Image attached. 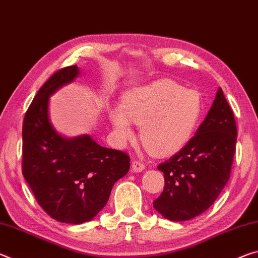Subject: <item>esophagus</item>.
Masks as SVG:
<instances>
[{"label": "esophagus", "mask_w": 258, "mask_h": 258, "mask_svg": "<svg viewBox=\"0 0 258 258\" xmlns=\"http://www.w3.org/2000/svg\"><path fill=\"white\" fill-rule=\"evenodd\" d=\"M145 169V164L140 160H134L132 163V171L133 172H142Z\"/></svg>", "instance_id": "1"}]
</instances>
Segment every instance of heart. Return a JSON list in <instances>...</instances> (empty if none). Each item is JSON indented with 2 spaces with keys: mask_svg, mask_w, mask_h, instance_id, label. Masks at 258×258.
I'll return each mask as SVG.
<instances>
[{
  "mask_svg": "<svg viewBox=\"0 0 258 258\" xmlns=\"http://www.w3.org/2000/svg\"><path fill=\"white\" fill-rule=\"evenodd\" d=\"M203 112L202 97L171 80H159L126 92L121 107L110 110L117 140L130 141L132 123L141 125L140 139L150 154L172 155L190 141Z\"/></svg>",
  "mask_w": 258,
  "mask_h": 258,
  "instance_id": "1",
  "label": "heart"
}]
</instances>
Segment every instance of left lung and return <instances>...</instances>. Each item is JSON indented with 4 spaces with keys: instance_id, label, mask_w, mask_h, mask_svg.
<instances>
[{
    "instance_id": "obj_1",
    "label": "left lung",
    "mask_w": 258,
    "mask_h": 258,
    "mask_svg": "<svg viewBox=\"0 0 258 258\" xmlns=\"http://www.w3.org/2000/svg\"><path fill=\"white\" fill-rule=\"evenodd\" d=\"M237 143L232 109L220 87L195 137L158 165L164 191L154 207L171 221H187L212 206L230 178Z\"/></svg>"
}]
</instances>
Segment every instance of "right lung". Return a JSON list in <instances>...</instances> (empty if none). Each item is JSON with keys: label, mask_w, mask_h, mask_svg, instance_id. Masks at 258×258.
Segmentation results:
<instances>
[{"label": "right lung", "mask_w": 258, "mask_h": 258, "mask_svg": "<svg viewBox=\"0 0 258 258\" xmlns=\"http://www.w3.org/2000/svg\"><path fill=\"white\" fill-rule=\"evenodd\" d=\"M78 74L76 64L56 71L35 95L23 124L25 180L43 211L68 224L92 220L130 169L124 151L101 147L89 135L64 139L51 125L50 95Z\"/></svg>", "instance_id": "add662e5"}]
</instances>
